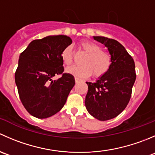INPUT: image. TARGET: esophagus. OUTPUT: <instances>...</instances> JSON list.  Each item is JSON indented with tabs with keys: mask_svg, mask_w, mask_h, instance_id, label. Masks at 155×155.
Masks as SVG:
<instances>
[{
	"mask_svg": "<svg viewBox=\"0 0 155 155\" xmlns=\"http://www.w3.org/2000/svg\"><path fill=\"white\" fill-rule=\"evenodd\" d=\"M75 82H76V83H79V82H82V79H79V78H75Z\"/></svg>",
	"mask_w": 155,
	"mask_h": 155,
	"instance_id": "obj_1",
	"label": "esophagus"
}]
</instances>
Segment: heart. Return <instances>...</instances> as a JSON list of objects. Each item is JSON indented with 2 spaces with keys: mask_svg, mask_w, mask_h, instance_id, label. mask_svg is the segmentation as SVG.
<instances>
[{
  "mask_svg": "<svg viewBox=\"0 0 155 155\" xmlns=\"http://www.w3.org/2000/svg\"><path fill=\"white\" fill-rule=\"evenodd\" d=\"M81 48L87 54L82 61V65L72 66L67 68L66 72L76 78H86L93 73L95 77H100L109 70L111 67V57L107 51L101 50V47L91 41H82ZM61 59L67 65L73 63L72 46H66L61 51Z\"/></svg>",
  "mask_w": 155,
  "mask_h": 155,
  "instance_id": "b5f03b06",
  "label": "heart"
}]
</instances>
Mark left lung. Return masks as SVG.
<instances>
[{"label":"left lung","instance_id":"1","mask_svg":"<svg viewBox=\"0 0 155 155\" xmlns=\"http://www.w3.org/2000/svg\"><path fill=\"white\" fill-rule=\"evenodd\" d=\"M110 54L111 67L94 82H86L87 93L85 104L91 115L100 121L118 116L129 103L136 80L135 64L125 48L117 40L94 36Z\"/></svg>","mask_w":155,"mask_h":155}]
</instances>
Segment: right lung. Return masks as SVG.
Listing matches in <instances>:
<instances>
[{"mask_svg":"<svg viewBox=\"0 0 155 155\" xmlns=\"http://www.w3.org/2000/svg\"><path fill=\"white\" fill-rule=\"evenodd\" d=\"M72 43L65 35L34 40L21 53L15 73V85L26 110L37 118H46L64 106L75 85L73 75L64 73L61 51Z\"/></svg>","mask_w":155,"mask_h":155,"instance_id":"1","label":"right lung"}]
</instances>
